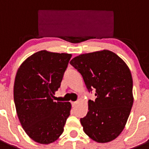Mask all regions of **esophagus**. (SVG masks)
Wrapping results in <instances>:
<instances>
[{"label": "esophagus", "instance_id": "esophagus-1", "mask_svg": "<svg viewBox=\"0 0 149 149\" xmlns=\"http://www.w3.org/2000/svg\"><path fill=\"white\" fill-rule=\"evenodd\" d=\"M77 101H73V102H72V107H75L76 105H77Z\"/></svg>", "mask_w": 149, "mask_h": 149}]
</instances>
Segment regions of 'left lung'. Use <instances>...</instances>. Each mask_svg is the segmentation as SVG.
Masks as SVG:
<instances>
[{"mask_svg": "<svg viewBox=\"0 0 149 149\" xmlns=\"http://www.w3.org/2000/svg\"><path fill=\"white\" fill-rule=\"evenodd\" d=\"M70 64L81 73L88 91H95V100H89V111L81 119L84 131L98 143L113 140L123 131L134 102L128 66L108 50L79 55Z\"/></svg>", "mask_w": 149, "mask_h": 149, "instance_id": "1", "label": "left lung"}]
</instances>
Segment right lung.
I'll return each instance as SVG.
<instances>
[{"label": "right lung", "mask_w": 149, "mask_h": 149, "mask_svg": "<svg viewBox=\"0 0 149 149\" xmlns=\"http://www.w3.org/2000/svg\"><path fill=\"white\" fill-rule=\"evenodd\" d=\"M72 54L40 51L20 65L14 83V102L26 134L40 144L56 141L70 115V102L54 101Z\"/></svg>", "instance_id": "1"}]
</instances>
